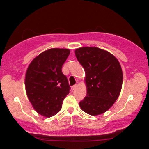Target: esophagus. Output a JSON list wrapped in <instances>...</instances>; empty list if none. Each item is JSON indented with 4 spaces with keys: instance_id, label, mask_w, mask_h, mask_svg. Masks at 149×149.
<instances>
[{
    "instance_id": "esophagus-1",
    "label": "esophagus",
    "mask_w": 149,
    "mask_h": 149,
    "mask_svg": "<svg viewBox=\"0 0 149 149\" xmlns=\"http://www.w3.org/2000/svg\"><path fill=\"white\" fill-rule=\"evenodd\" d=\"M76 87H77V84H75V85L72 86H71V90H72V91L75 90V88H76Z\"/></svg>"
}]
</instances>
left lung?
Instances as JSON below:
<instances>
[{"mask_svg":"<svg viewBox=\"0 0 149 149\" xmlns=\"http://www.w3.org/2000/svg\"><path fill=\"white\" fill-rule=\"evenodd\" d=\"M86 73V97L79 102L88 115H99L107 111L118 100L123 85L120 64L110 52L94 47L75 50Z\"/></svg>","mask_w":149,"mask_h":149,"instance_id":"8db88e82","label":"left lung"}]
</instances>
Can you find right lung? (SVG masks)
I'll use <instances>...</instances> for the list:
<instances>
[{
  "label": "right lung",
  "instance_id": "1",
  "mask_svg": "<svg viewBox=\"0 0 149 149\" xmlns=\"http://www.w3.org/2000/svg\"><path fill=\"white\" fill-rule=\"evenodd\" d=\"M70 54L68 49L52 48L31 62L25 76L26 95L36 112L46 118L56 115L70 88L62 66Z\"/></svg>",
  "mask_w": 149,
  "mask_h": 149
}]
</instances>
